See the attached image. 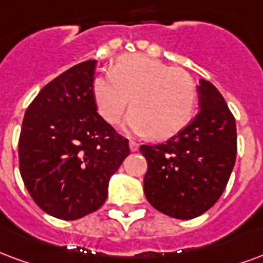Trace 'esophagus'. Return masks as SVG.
I'll list each match as a JSON object with an SVG mask.
<instances>
[{
  "label": "esophagus",
  "mask_w": 263,
  "mask_h": 263,
  "mask_svg": "<svg viewBox=\"0 0 263 263\" xmlns=\"http://www.w3.org/2000/svg\"><path fill=\"white\" fill-rule=\"evenodd\" d=\"M129 149H131L132 152H137L138 149H139V145H138L137 142L131 141V142H129Z\"/></svg>",
  "instance_id": "1"
}]
</instances>
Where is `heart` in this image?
I'll return each mask as SVG.
<instances>
[{
	"label": "heart",
	"mask_w": 263,
	"mask_h": 263,
	"mask_svg": "<svg viewBox=\"0 0 263 263\" xmlns=\"http://www.w3.org/2000/svg\"><path fill=\"white\" fill-rule=\"evenodd\" d=\"M92 93L97 111L108 124L120 121L131 99L134 110L126 126L156 139L181 131L196 104V83L190 72L141 54L124 55L108 75L95 78Z\"/></svg>",
	"instance_id": "heart-1"
}]
</instances>
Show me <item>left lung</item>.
<instances>
[{
  "label": "left lung",
  "instance_id": "8db88e82",
  "mask_svg": "<svg viewBox=\"0 0 263 263\" xmlns=\"http://www.w3.org/2000/svg\"><path fill=\"white\" fill-rule=\"evenodd\" d=\"M201 110L164 143L142 145L147 161L145 196L155 209L176 219H194L224 191L237 156L234 116L220 92L201 79Z\"/></svg>",
  "mask_w": 263,
  "mask_h": 263
}]
</instances>
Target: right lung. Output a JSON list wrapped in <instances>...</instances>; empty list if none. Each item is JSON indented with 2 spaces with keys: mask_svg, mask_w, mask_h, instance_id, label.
Listing matches in <instances>:
<instances>
[{
  "mask_svg": "<svg viewBox=\"0 0 263 263\" xmlns=\"http://www.w3.org/2000/svg\"><path fill=\"white\" fill-rule=\"evenodd\" d=\"M95 60L47 83L25 112L19 171L40 209L77 220L106 202L110 177L128 155V139L96 111Z\"/></svg>",
  "mask_w": 263,
  "mask_h": 263,
  "instance_id": "right-lung-1",
  "label": "right lung"
}]
</instances>
